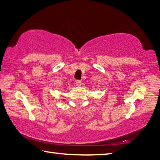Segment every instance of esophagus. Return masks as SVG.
I'll return each instance as SVG.
<instances>
[{
  "label": "esophagus",
  "instance_id": "1",
  "mask_svg": "<svg viewBox=\"0 0 160 160\" xmlns=\"http://www.w3.org/2000/svg\"><path fill=\"white\" fill-rule=\"evenodd\" d=\"M75 83H76L78 86H81V85H82V81L80 80H75Z\"/></svg>",
  "mask_w": 160,
  "mask_h": 160
}]
</instances>
